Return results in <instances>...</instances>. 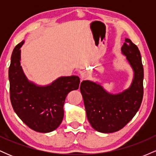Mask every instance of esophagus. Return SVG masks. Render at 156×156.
<instances>
[{
	"mask_svg": "<svg viewBox=\"0 0 156 156\" xmlns=\"http://www.w3.org/2000/svg\"><path fill=\"white\" fill-rule=\"evenodd\" d=\"M88 76H89L88 72H87V71H83V72L81 73V80L86 79V78L88 77Z\"/></svg>",
	"mask_w": 156,
	"mask_h": 156,
	"instance_id": "34e87169",
	"label": "esophagus"
}]
</instances>
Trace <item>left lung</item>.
<instances>
[{
  "mask_svg": "<svg viewBox=\"0 0 156 156\" xmlns=\"http://www.w3.org/2000/svg\"><path fill=\"white\" fill-rule=\"evenodd\" d=\"M121 51L133 71L128 89L112 94L98 82L87 80L80 83L87 119L92 128L101 133H114L124 128L136 115L142 101L144 68L139 48L126 38Z\"/></svg>",
  "mask_w": 156,
  "mask_h": 156,
  "instance_id": "left-lung-1",
  "label": "left lung"
}]
</instances>
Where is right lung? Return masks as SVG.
Here are the masks:
<instances>
[{
    "label": "right lung",
    "mask_w": 156,
    "mask_h": 156,
    "mask_svg": "<svg viewBox=\"0 0 156 156\" xmlns=\"http://www.w3.org/2000/svg\"><path fill=\"white\" fill-rule=\"evenodd\" d=\"M23 40L14 49L9 69L10 100L20 119L32 130L49 133L59 126L64 117V104L69 92L79 88L76 76H62L46 86L28 80L20 65Z\"/></svg>",
    "instance_id": "obj_1"
}]
</instances>
